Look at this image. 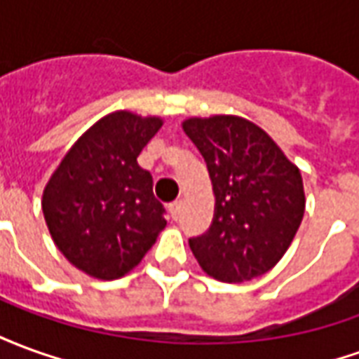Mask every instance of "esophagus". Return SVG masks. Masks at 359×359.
Segmentation results:
<instances>
[{
	"label": "esophagus",
	"instance_id": "1",
	"mask_svg": "<svg viewBox=\"0 0 359 359\" xmlns=\"http://www.w3.org/2000/svg\"><path fill=\"white\" fill-rule=\"evenodd\" d=\"M180 210H182V202H175V203H171V205H169V213H171L172 221H179Z\"/></svg>",
	"mask_w": 359,
	"mask_h": 359
}]
</instances>
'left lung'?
Masks as SVG:
<instances>
[{"label":"left lung","mask_w":359,"mask_h":359,"mask_svg":"<svg viewBox=\"0 0 359 359\" xmlns=\"http://www.w3.org/2000/svg\"><path fill=\"white\" fill-rule=\"evenodd\" d=\"M184 133L210 171L215 213L190 250L210 277L244 283L275 267L304 217L300 169L246 118H188Z\"/></svg>","instance_id":"1"}]
</instances>
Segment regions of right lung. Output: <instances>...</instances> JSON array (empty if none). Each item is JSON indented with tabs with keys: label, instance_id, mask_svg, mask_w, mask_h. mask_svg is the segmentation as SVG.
Wrapping results in <instances>:
<instances>
[{
	"label": "right lung",
	"instance_id": "right-lung-1",
	"mask_svg": "<svg viewBox=\"0 0 359 359\" xmlns=\"http://www.w3.org/2000/svg\"><path fill=\"white\" fill-rule=\"evenodd\" d=\"M159 128V117L111 113L69 149L43 190L51 238L90 277L126 275L167 225L151 175L136 161Z\"/></svg>",
	"mask_w": 359,
	"mask_h": 359
}]
</instances>
